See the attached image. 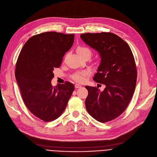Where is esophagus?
Instances as JSON below:
<instances>
[{"label":"esophagus","mask_w":157,"mask_h":157,"mask_svg":"<svg viewBox=\"0 0 157 157\" xmlns=\"http://www.w3.org/2000/svg\"><path fill=\"white\" fill-rule=\"evenodd\" d=\"M82 86L81 85H80L79 84H76L75 85V88H81Z\"/></svg>","instance_id":"34e87169"}]
</instances>
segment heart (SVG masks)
<instances>
[{"label": "heart", "instance_id": "obj_1", "mask_svg": "<svg viewBox=\"0 0 157 157\" xmlns=\"http://www.w3.org/2000/svg\"><path fill=\"white\" fill-rule=\"evenodd\" d=\"M76 52L81 57L83 56L84 55L88 53L90 55H91V51L90 49L84 46H78L76 48ZM90 72L89 71H83L81 72H77L76 73H74L73 75L72 76V78L77 82H79V83H82V82L85 81V77L89 75Z\"/></svg>", "mask_w": 157, "mask_h": 157}]
</instances>
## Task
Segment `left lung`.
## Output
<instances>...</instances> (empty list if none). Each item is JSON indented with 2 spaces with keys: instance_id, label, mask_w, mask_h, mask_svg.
I'll list each match as a JSON object with an SVG mask.
<instances>
[{
  "instance_id": "left-lung-1",
  "label": "left lung",
  "mask_w": 157,
  "mask_h": 157,
  "mask_svg": "<svg viewBox=\"0 0 157 157\" xmlns=\"http://www.w3.org/2000/svg\"><path fill=\"white\" fill-rule=\"evenodd\" d=\"M80 37L100 54L94 80L105 85L102 92L85 86L86 109L97 121H111L125 111L134 93L137 74L134 55L125 41L113 33H86Z\"/></svg>"
}]
</instances>
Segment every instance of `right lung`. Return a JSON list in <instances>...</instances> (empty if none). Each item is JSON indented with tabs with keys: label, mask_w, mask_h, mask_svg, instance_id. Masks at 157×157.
I'll return each instance as SVG.
<instances>
[{
	"label": "right lung",
	"mask_w": 157,
	"mask_h": 157,
	"mask_svg": "<svg viewBox=\"0 0 157 157\" xmlns=\"http://www.w3.org/2000/svg\"><path fill=\"white\" fill-rule=\"evenodd\" d=\"M74 34L47 32L31 37L24 44L16 63L15 77L28 109L38 118L51 121L59 118L74 92L69 81L53 86V71L60 67L72 47Z\"/></svg>",
	"instance_id": "add662e5"
}]
</instances>
